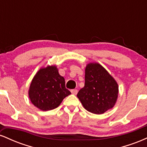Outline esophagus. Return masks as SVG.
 I'll return each instance as SVG.
<instances>
[{
    "label": "esophagus",
    "mask_w": 147,
    "mask_h": 147,
    "mask_svg": "<svg viewBox=\"0 0 147 147\" xmlns=\"http://www.w3.org/2000/svg\"><path fill=\"white\" fill-rule=\"evenodd\" d=\"M77 92H78V90H76V89H72V90H71L72 94H73V95H77Z\"/></svg>",
    "instance_id": "1"
}]
</instances>
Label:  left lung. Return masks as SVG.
Listing matches in <instances>:
<instances>
[{"label": "left lung", "mask_w": 147, "mask_h": 147, "mask_svg": "<svg viewBox=\"0 0 147 147\" xmlns=\"http://www.w3.org/2000/svg\"><path fill=\"white\" fill-rule=\"evenodd\" d=\"M77 96L86 110L94 114H103L115 104L117 83L100 64L90 63L86 67L84 87Z\"/></svg>", "instance_id": "8db88e82"}]
</instances>
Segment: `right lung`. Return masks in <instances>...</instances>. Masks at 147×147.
Instances as JSON below:
<instances>
[{"mask_svg":"<svg viewBox=\"0 0 147 147\" xmlns=\"http://www.w3.org/2000/svg\"><path fill=\"white\" fill-rule=\"evenodd\" d=\"M28 94L34 105L40 110L47 111L58 107L71 92L65 88V79L59 74L57 67L48 65L37 72Z\"/></svg>","mask_w":147,"mask_h":147,"instance_id":"add662e5","label":"right lung"}]
</instances>
